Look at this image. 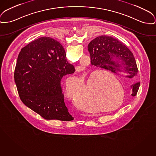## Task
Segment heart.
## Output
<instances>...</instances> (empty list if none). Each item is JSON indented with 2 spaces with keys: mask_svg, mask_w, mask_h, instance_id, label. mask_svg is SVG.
Instances as JSON below:
<instances>
[{
  "mask_svg": "<svg viewBox=\"0 0 156 156\" xmlns=\"http://www.w3.org/2000/svg\"><path fill=\"white\" fill-rule=\"evenodd\" d=\"M103 74L102 71L91 73L83 85L76 78H68L65 87V97L75 104L78 101L85 107H88L93 102L98 108L105 106L108 104L106 85L104 83L98 84Z\"/></svg>",
  "mask_w": 156,
  "mask_h": 156,
  "instance_id": "obj_1",
  "label": "heart"
}]
</instances>
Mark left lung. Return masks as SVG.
Instances as JSON below:
<instances>
[{
    "label": "left lung",
    "mask_w": 156,
    "mask_h": 156,
    "mask_svg": "<svg viewBox=\"0 0 156 156\" xmlns=\"http://www.w3.org/2000/svg\"><path fill=\"white\" fill-rule=\"evenodd\" d=\"M91 63L97 68L104 69L119 75L127 74L126 77L132 78L138 72L136 61L133 53L117 39L102 35L92 40L88 45ZM140 83L131 85V95H136Z\"/></svg>",
    "instance_id": "obj_1"
}]
</instances>
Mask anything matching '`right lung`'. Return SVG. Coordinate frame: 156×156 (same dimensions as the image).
Wrapping results in <instances>:
<instances>
[{
	"label": "right lung",
	"mask_w": 156,
	"mask_h": 156,
	"mask_svg": "<svg viewBox=\"0 0 156 156\" xmlns=\"http://www.w3.org/2000/svg\"><path fill=\"white\" fill-rule=\"evenodd\" d=\"M74 72L59 42L49 37L37 39L21 49L15 67V82L21 101L44 119L73 120L61 81Z\"/></svg>",
	"instance_id": "1"
}]
</instances>
